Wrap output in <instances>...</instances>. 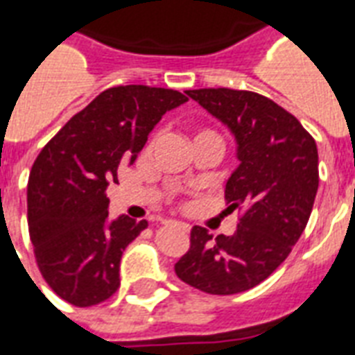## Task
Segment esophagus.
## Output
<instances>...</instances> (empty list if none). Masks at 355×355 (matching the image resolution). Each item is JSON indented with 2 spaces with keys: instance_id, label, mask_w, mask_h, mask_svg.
<instances>
[{
  "instance_id": "1",
  "label": "esophagus",
  "mask_w": 355,
  "mask_h": 355,
  "mask_svg": "<svg viewBox=\"0 0 355 355\" xmlns=\"http://www.w3.org/2000/svg\"><path fill=\"white\" fill-rule=\"evenodd\" d=\"M162 223H166V225H177V227H180V229H182V231H188L189 227L186 225V223H180V221H173V220H164L162 221Z\"/></svg>"
}]
</instances>
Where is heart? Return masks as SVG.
Returning <instances> with one entry per match:
<instances>
[{
  "mask_svg": "<svg viewBox=\"0 0 355 355\" xmlns=\"http://www.w3.org/2000/svg\"><path fill=\"white\" fill-rule=\"evenodd\" d=\"M218 139V141L221 143V139H220V135L216 134V132H214V130H210V128H201V130H196V134H193V141H196V139Z\"/></svg>",
  "mask_w": 355,
  "mask_h": 355,
  "instance_id": "heart-1",
  "label": "heart"
}]
</instances>
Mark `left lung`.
<instances>
[{
  "instance_id": "8db88e82",
  "label": "left lung",
  "mask_w": 355,
  "mask_h": 355,
  "mask_svg": "<svg viewBox=\"0 0 355 355\" xmlns=\"http://www.w3.org/2000/svg\"><path fill=\"white\" fill-rule=\"evenodd\" d=\"M186 94L236 137L240 166L225 201L240 218L232 236L193 227L175 272L207 294H238L274 274L302 236L318 189V150L300 121L262 94L227 87Z\"/></svg>"
}]
</instances>
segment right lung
I'll return each mask as SVG.
<instances>
[{
    "mask_svg": "<svg viewBox=\"0 0 355 355\" xmlns=\"http://www.w3.org/2000/svg\"><path fill=\"white\" fill-rule=\"evenodd\" d=\"M186 100L148 85L105 89L40 150L27 182V225L40 274L61 300L91 307L117 292L123 251L147 221L107 220L105 189L162 115Z\"/></svg>",
    "mask_w": 355,
    "mask_h": 355,
    "instance_id": "1",
    "label": "right lung"
}]
</instances>
